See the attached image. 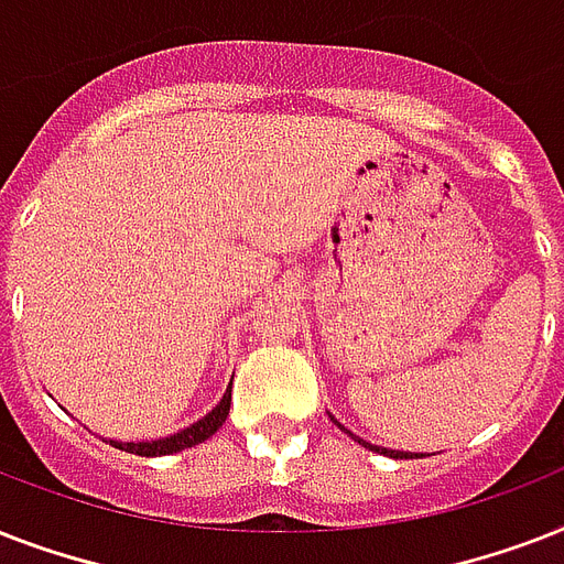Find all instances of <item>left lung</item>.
<instances>
[{
    "label": "left lung",
    "instance_id": "8db88e82",
    "mask_svg": "<svg viewBox=\"0 0 564 564\" xmlns=\"http://www.w3.org/2000/svg\"><path fill=\"white\" fill-rule=\"evenodd\" d=\"M330 421H334L336 427L339 430H345L343 424H339V421L334 419V415H330ZM345 433H348V436L354 438V442H360L362 447H369V451H375V454H383V456H392V459H412V456H419V454H410V451H392V447H380V445H371V442H366V438H360V436H354L351 430H345Z\"/></svg>",
    "mask_w": 564,
    "mask_h": 564
}]
</instances>
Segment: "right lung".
Masks as SVG:
<instances>
[{
	"instance_id": "add662e5",
	"label": "right lung",
	"mask_w": 564,
	"mask_h": 564,
	"mask_svg": "<svg viewBox=\"0 0 564 564\" xmlns=\"http://www.w3.org/2000/svg\"><path fill=\"white\" fill-rule=\"evenodd\" d=\"M230 412V386L221 394V401L213 406L204 419H198L189 427L178 430V433H172L166 438H152V442H117V438H108L110 445L119 447V451H128V454L137 456H170V454H181V451H187V447L202 445L207 438L216 433V430L225 424Z\"/></svg>"
}]
</instances>
